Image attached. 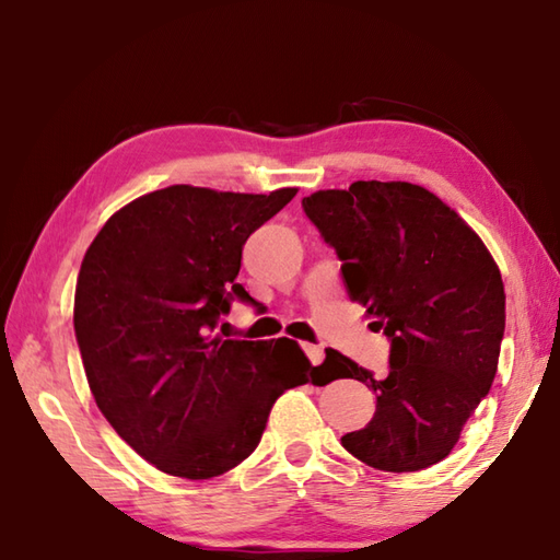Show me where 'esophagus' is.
Instances as JSON below:
<instances>
[{
  "instance_id": "1",
  "label": "esophagus",
  "mask_w": 560,
  "mask_h": 560,
  "mask_svg": "<svg viewBox=\"0 0 560 560\" xmlns=\"http://www.w3.org/2000/svg\"><path fill=\"white\" fill-rule=\"evenodd\" d=\"M301 349L305 352V357L311 359V364L313 366H317V364H323V359H325V349L320 347V345H311V342H303L301 345Z\"/></svg>"
}]
</instances>
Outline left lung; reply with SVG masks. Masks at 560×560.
<instances>
[{
	"mask_svg": "<svg viewBox=\"0 0 560 560\" xmlns=\"http://www.w3.org/2000/svg\"><path fill=\"white\" fill-rule=\"evenodd\" d=\"M301 206L342 261L349 299L390 342L383 378L325 352L332 378H357L376 393L374 418L345 434L342 446L390 474L442 462L498 371L505 335L498 265L474 230L418 184L354 182Z\"/></svg>",
	"mask_w": 560,
	"mask_h": 560,
	"instance_id": "obj_1",
	"label": "left lung"
}]
</instances>
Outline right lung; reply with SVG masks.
Wrapping results in <instances>:
<instances>
[{
  "label": "right lung",
  "instance_id": "1",
  "mask_svg": "<svg viewBox=\"0 0 560 560\" xmlns=\"http://www.w3.org/2000/svg\"><path fill=\"white\" fill-rule=\"evenodd\" d=\"M293 196L167 186L120 208L86 249L74 291L86 381L120 440L164 474L206 480L235 468L273 400L308 383L293 339L213 335L233 301L255 303L235 281L243 245Z\"/></svg>",
  "mask_w": 560,
  "mask_h": 560
}]
</instances>
